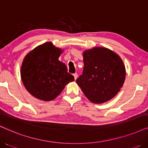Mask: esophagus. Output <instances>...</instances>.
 I'll list each match as a JSON object with an SVG mask.
<instances>
[{"instance_id":"1","label":"esophagus","mask_w":148,"mask_h":148,"mask_svg":"<svg viewBox=\"0 0 148 148\" xmlns=\"http://www.w3.org/2000/svg\"><path fill=\"white\" fill-rule=\"evenodd\" d=\"M73 76H74V79H76L77 78V73H74L73 74Z\"/></svg>"}]
</instances>
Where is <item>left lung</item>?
<instances>
[{"instance_id":"obj_1","label":"left lung","mask_w":148,"mask_h":148,"mask_svg":"<svg viewBox=\"0 0 148 148\" xmlns=\"http://www.w3.org/2000/svg\"><path fill=\"white\" fill-rule=\"evenodd\" d=\"M84 67L77 84L92 102L100 104L117 94L124 84L125 68L121 58L105 48L84 52Z\"/></svg>"}]
</instances>
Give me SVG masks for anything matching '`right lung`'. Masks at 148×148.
I'll use <instances>...</instances> for the list:
<instances>
[{"label":"right lung","instance_id":"right-lung-1","mask_svg":"<svg viewBox=\"0 0 148 148\" xmlns=\"http://www.w3.org/2000/svg\"><path fill=\"white\" fill-rule=\"evenodd\" d=\"M61 50L51 42L39 46L24 58L21 77L24 86L36 98L54 100L68 83L75 80L65 64L58 60Z\"/></svg>","mask_w":148,"mask_h":148}]
</instances>
